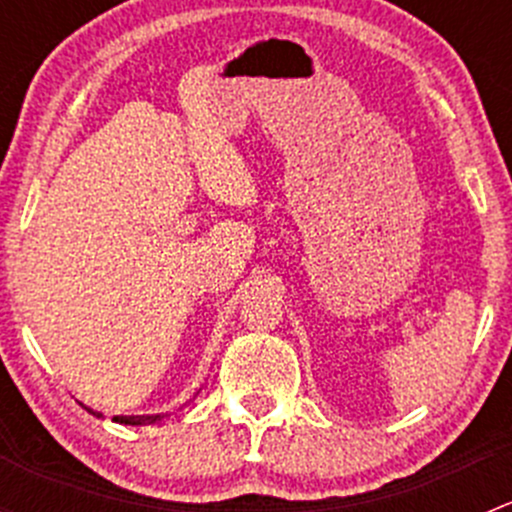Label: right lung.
<instances>
[{"instance_id": "1", "label": "right lung", "mask_w": 512, "mask_h": 512, "mask_svg": "<svg viewBox=\"0 0 512 512\" xmlns=\"http://www.w3.org/2000/svg\"><path fill=\"white\" fill-rule=\"evenodd\" d=\"M81 406H84V404H81ZM84 409L89 411V414H94L96 418H103L101 411L89 409V406H84ZM165 418H168V414H151V416H113V421L123 423V426H153V423L165 421Z\"/></svg>"}]
</instances>
